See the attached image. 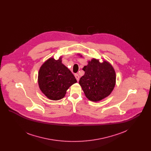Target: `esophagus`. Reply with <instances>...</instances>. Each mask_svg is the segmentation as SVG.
I'll use <instances>...</instances> for the list:
<instances>
[{
    "label": "esophagus",
    "mask_w": 151,
    "mask_h": 151,
    "mask_svg": "<svg viewBox=\"0 0 151 151\" xmlns=\"http://www.w3.org/2000/svg\"><path fill=\"white\" fill-rule=\"evenodd\" d=\"M75 78H76V80H77V81H79V75H78V74H75Z\"/></svg>",
    "instance_id": "1"
}]
</instances>
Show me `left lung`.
<instances>
[{"label":"left lung","instance_id":"obj_1","mask_svg":"<svg viewBox=\"0 0 151 151\" xmlns=\"http://www.w3.org/2000/svg\"><path fill=\"white\" fill-rule=\"evenodd\" d=\"M83 70L85 73L80 79L79 84L89 100L97 102L111 93L116 80L115 71L111 65L106 61L100 63L93 59Z\"/></svg>","mask_w":151,"mask_h":151}]
</instances>
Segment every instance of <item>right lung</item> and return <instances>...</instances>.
Masks as SVG:
<instances>
[{
  "mask_svg": "<svg viewBox=\"0 0 151 151\" xmlns=\"http://www.w3.org/2000/svg\"><path fill=\"white\" fill-rule=\"evenodd\" d=\"M77 82L75 76L65 65L61 58H50L41 67L38 73V84L43 93L52 100L63 99L67 90Z\"/></svg>",
  "mask_w": 151,
  "mask_h": 151,
  "instance_id": "right-lung-1",
  "label": "right lung"
}]
</instances>
